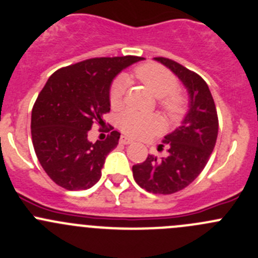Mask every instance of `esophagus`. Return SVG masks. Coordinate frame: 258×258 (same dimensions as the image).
<instances>
[{
    "label": "esophagus",
    "mask_w": 258,
    "mask_h": 258,
    "mask_svg": "<svg viewBox=\"0 0 258 258\" xmlns=\"http://www.w3.org/2000/svg\"><path fill=\"white\" fill-rule=\"evenodd\" d=\"M120 143L121 144H131V143H133V141H132L131 138H129V137H121V138H120Z\"/></svg>",
    "instance_id": "1"
}]
</instances>
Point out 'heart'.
<instances>
[{
    "label": "heart",
    "mask_w": 258,
    "mask_h": 258,
    "mask_svg": "<svg viewBox=\"0 0 258 258\" xmlns=\"http://www.w3.org/2000/svg\"><path fill=\"white\" fill-rule=\"evenodd\" d=\"M136 77L151 91L156 97H159V106L170 117H180L186 110V96L177 90V78L170 70L156 63H146L134 70ZM126 82L124 78H116L111 83L109 92L110 105L116 109L124 101ZM120 131L134 138H144L152 136L162 129V120L156 115H146L141 112L126 110L120 114L117 119Z\"/></svg>",
    "instance_id": "heart-1"
}]
</instances>
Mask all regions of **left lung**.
I'll return each instance as SVG.
<instances>
[{
	"label": "left lung",
	"instance_id": "1",
	"mask_svg": "<svg viewBox=\"0 0 258 258\" xmlns=\"http://www.w3.org/2000/svg\"><path fill=\"white\" fill-rule=\"evenodd\" d=\"M170 68L188 92V111L172 133L164 137L168 154L161 159L149 154L143 163L134 164L133 177L152 194L177 192L201 173L210 158L218 137V114L212 92L198 73L163 57L154 58Z\"/></svg>",
	"mask_w": 258,
	"mask_h": 258
}]
</instances>
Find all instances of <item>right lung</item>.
<instances>
[{
    "label": "right lung",
    "mask_w": 258,
    "mask_h": 258,
    "mask_svg": "<svg viewBox=\"0 0 258 258\" xmlns=\"http://www.w3.org/2000/svg\"><path fill=\"white\" fill-rule=\"evenodd\" d=\"M142 59L91 58L49 77L31 112V139L41 167L60 187L87 190L100 180L105 158L117 146L120 133L112 131L105 141L92 143L88 132L95 124H105L112 80Z\"/></svg>",
    "instance_id": "obj_1"
}]
</instances>
